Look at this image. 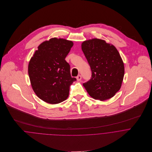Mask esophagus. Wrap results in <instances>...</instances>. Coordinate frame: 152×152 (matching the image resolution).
<instances>
[{"label": "esophagus", "mask_w": 152, "mask_h": 152, "mask_svg": "<svg viewBox=\"0 0 152 152\" xmlns=\"http://www.w3.org/2000/svg\"><path fill=\"white\" fill-rule=\"evenodd\" d=\"M81 78H82L81 75H78V76L77 77V80L78 81H80L81 80Z\"/></svg>", "instance_id": "esophagus-1"}]
</instances>
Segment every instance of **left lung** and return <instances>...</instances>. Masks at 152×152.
I'll list each match as a JSON object with an SVG mask.
<instances>
[{"instance_id": "1", "label": "left lung", "mask_w": 152, "mask_h": 152, "mask_svg": "<svg viewBox=\"0 0 152 152\" xmlns=\"http://www.w3.org/2000/svg\"><path fill=\"white\" fill-rule=\"evenodd\" d=\"M81 48L92 72L91 78L83 84L87 92L100 101L113 97L120 89L125 74L118 51L114 45L98 39L84 42Z\"/></svg>"}]
</instances>
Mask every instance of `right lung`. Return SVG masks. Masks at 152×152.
<instances>
[{"instance_id": "1", "label": "right lung", "mask_w": 152, "mask_h": 152, "mask_svg": "<svg viewBox=\"0 0 152 152\" xmlns=\"http://www.w3.org/2000/svg\"><path fill=\"white\" fill-rule=\"evenodd\" d=\"M73 42L52 38L38 47L31 58L28 73L32 88L44 102L56 104L69 95V87L76 81L70 73V65L65 60Z\"/></svg>"}]
</instances>
